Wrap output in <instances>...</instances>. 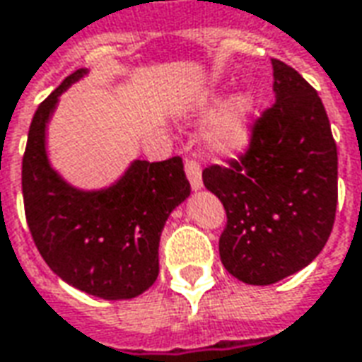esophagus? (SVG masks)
I'll list each match as a JSON object with an SVG mask.
<instances>
[{
	"instance_id": "1",
	"label": "esophagus",
	"mask_w": 362,
	"mask_h": 362,
	"mask_svg": "<svg viewBox=\"0 0 362 362\" xmlns=\"http://www.w3.org/2000/svg\"><path fill=\"white\" fill-rule=\"evenodd\" d=\"M186 176H188L192 189H199L204 186L202 180V166L197 160H186Z\"/></svg>"
}]
</instances>
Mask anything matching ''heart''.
I'll list each match as a JSON object with an SVG mask.
<instances>
[{
	"instance_id": "b5f03b06",
	"label": "heart",
	"mask_w": 362,
	"mask_h": 362,
	"mask_svg": "<svg viewBox=\"0 0 362 362\" xmlns=\"http://www.w3.org/2000/svg\"><path fill=\"white\" fill-rule=\"evenodd\" d=\"M254 98L250 95H236L223 104L209 126L205 129V139L215 153L235 155L250 141Z\"/></svg>"
}]
</instances>
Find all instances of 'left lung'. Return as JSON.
<instances>
[{
    "mask_svg": "<svg viewBox=\"0 0 362 362\" xmlns=\"http://www.w3.org/2000/svg\"><path fill=\"white\" fill-rule=\"evenodd\" d=\"M275 104L252 124L250 145L227 166L204 170L227 227L221 262L248 285H272L300 272L326 246L337 205V147L312 85L272 59Z\"/></svg>",
    "mask_w": 362,
    "mask_h": 362,
    "instance_id": "1",
    "label": "left lung"
}]
</instances>
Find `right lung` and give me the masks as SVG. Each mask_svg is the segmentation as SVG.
<instances>
[{"mask_svg": "<svg viewBox=\"0 0 362 362\" xmlns=\"http://www.w3.org/2000/svg\"><path fill=\"white\" fill-rule=\"evenodd\" d=\"M77 69L44 100L28 129L23 199L28 228L44 262L83 293L106 300L141 295L158 275V240L168 215L189 196L180 157L134 160L104 189L67 184L46 155V124L59 95L79 81Z\"/></svg>", "mask_w": 362, "mask_h": 362, "instance_id": "1", "label": "right lung"}]
</instances>
